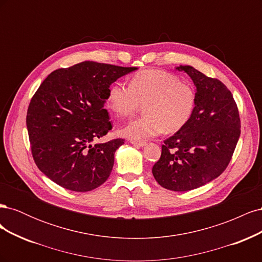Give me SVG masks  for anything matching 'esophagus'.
I'll use <instances>...</instances> for the list:
<instances>
[{
  "label": "esophagus",
  "mask_w": 262,
  "mask_h": 262,
  "mask_svg": "<svg viewBox=\"0 0 262 262\" xmlns=\"http://www.w3.org/2000/svg\"><path fill=\"white\" fill-rule=\"evenodd\" d=\"M131 144H133L134 146H139V147H143L146 145L145 142H139V141H133V140H131Z\"/></svg>",
  "instance_id": "1"
}]
</instances>
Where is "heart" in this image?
Returning <instances> with one entry per match:
<instances>
[{"instance_id": "obj_1", "label": "heart", "mask_w": 262, "mask_h": 262, "mask_svg": "<svg viewBox=\"0 0 262 262\" xmlns=\"http://www.w3.org/2000/svg\"><path fill=\"white\" fill-rule=\"evenodd\" d=\"M107 107L121 118L133 116L144 107V115L120 130L133 141H145L163 131L175 133L191 119L196 106V91L190 83L167 71L149 69L134 74L130 85L115 82L109 87Z\"/></svg>"}]
</instances>
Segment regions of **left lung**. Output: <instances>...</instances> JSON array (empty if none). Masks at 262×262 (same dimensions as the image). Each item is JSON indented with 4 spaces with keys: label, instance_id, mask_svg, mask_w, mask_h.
<instances>
[{
    "label": "left lung",
    "instance_id": "obj_1",
    "mask_svg": "<svg viewBox=\"0 0 262 262\" xmlns=\"http://www.w3.org/2000/svg\"><path fill=\"white\" fill-rule=\"evenodd\" d=\"M196 87V106L189 122L166 139L152 168L163 188L189 191L219 177L232 160L241 136V118L233 95L217 78L180 66Z\"/></svg>",
    "mask_w": 262,
    "mask_h": 262
}]
</instances>
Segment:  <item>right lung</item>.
<instances>
[{
  "label": "right lung",
  "mask_w": 262,
  "mask_h": 262,
  "mask_svg": "<svg viewBox=\"0 0 262 262\" xmlns=\"http://www.w3.org/2000/svg\"><path fill=\"white\" fill-rule=\"evenodd\" d=\"M137 69L84 61L47 76L26 117L31 154L47 177L76 192L91 191L108 179L124 140L94 141L113 128L104 108L110 85Z\"/></svg>",
  "instance_id": "add662e5"
}]
</instances>
